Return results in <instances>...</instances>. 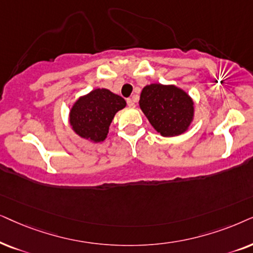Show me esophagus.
I'll list each match as a JSON object with an SVG mask.
<instances>
[{
  "label": "esophagus",
  "mask_w": 253,
  "mask_h": 253,
  "mask_svg": "<svg viewBox=\"0 0 253 253\" xmlns=\"http://www.w3.org/2000/svg\"><path fill=\"white\" fill-rule=\"evenodd\" d=\"M127 105H128L129 107H134V106H135V103H134V99H132V98L127 99Z\"/></svg>",
  "instance_id": "34e87169"
}]
</instances>
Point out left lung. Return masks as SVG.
<instances>
[{
  "instance_id": "8db88e82",
  "label": "left lung",
  "mask_w": 253,
  "mask_h": 253,
  "mask_svg": "<svg viewBox=\"0 0 253 253\" xmlns=\"http://www.w3.org/2000/svg\"><path fill=\"white\" fill-rule=\"evenodd\" d=\"M140 107L151 126L162 136H178L186 132L194 117V103L176 85L153 83L142 89Z\"/></svg>"
}]
</instances>
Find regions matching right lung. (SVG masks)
Here are the masks:
<instances>
[{
	"instance_id": "obj_1",
	"label": "right lung",
	"mask_w": 253,
	"mask_h": 253,
	"mask_svg": "<svg viewBox=\"0 0 253 253\" xmlns=\"http://www.w3.org/2000/svg\"><path fill=\"white\" fill-rule=\"evenodd\" d=\"M125 106L123 97L107 89H95L74 104L69 113L70 126L82 139L102 142L106 139L116 113Z\"/></svg>"
}]
</instances>
